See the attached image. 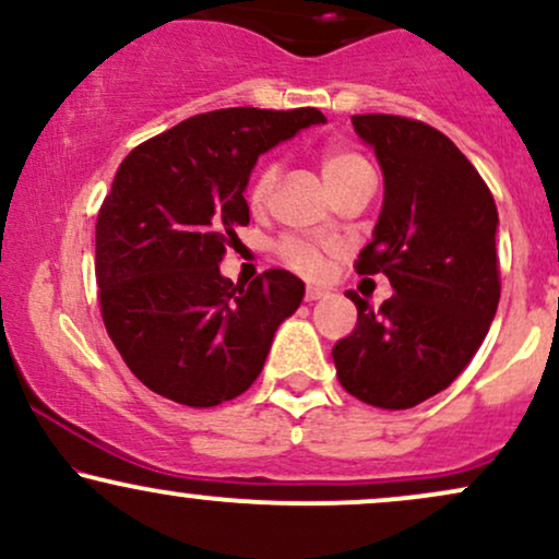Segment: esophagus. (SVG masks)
Masks as SVG:
<instances>
[{"mask_svg": "<svg viewBox=\"0 0 559 559\" xmlns=\"http://www.w3.org/2000/svg\"><path fill=\"white\" fill-rule=\"evenodd\" d=\"M325 294H329V292H325V288H323V286H307V288H305V299H307V301H316V299H323V297H325Z\"/></svg>", "mask_w": 559, "mask_h": 559, "instance_id": "1", "label": "esophagus"}]
</instances>
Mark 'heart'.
Segmentation results:
<instances>
[{"label": "heart", "mask_w": 559, "mask_h": 559, "mask_svg": "<svg viewBox=\"0 0 559 559\" xmlns=\"http://www.w3.org/2000/svg\"><path fill=\"white\" fill-rule=\"evenodd\" d=\"M368 170L370 165L365 163L357 152L346 150L342 144H331L320 152V173H323L333 197H336L346 183L355 181L360 173ZM275 181H278V168H275V163L260 165L247 189V204L252 213H262V210L271 204ZM275 254H278V260L284 262V265L307 275V278H316V275L323 273L325 267V249L316 241L301 239V236H284V239L275 243Z\"/></svg>", "instance_id": "b5f03b06"}]
</instances>
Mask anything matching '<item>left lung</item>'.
Here are the masks:
<instances>
[{"label": "left lung", "instance_id": "left-lung-1", "mask_svg": "<svg viewBox=\"0 0 559 559\" xmlns=\"http://www.w3.org/2000/svg\"><path fill=\"white\" fill-rule=\"evenodd\" d=\"M383 170L373 241L355 262L383 273L394 297L378 310L346 292L357 325L333 346L338 383L381 409H407L454 381L499 305L497 204L444 133L402 115H352Z\"/></svg>", "mask_w": 559, "mask_h": 559}]
</instances>
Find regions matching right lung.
<instances>
[{
	"instance_id": "obj_1",
	"label": "right lung",
	"mask_w": 559,
	"mask_h": 559,
	"mask_svg": "<svg viewBox=\"0 0 559 559\" xmlns=\"http://www.w3.org/2000/svg\"><path fill=\"white\" fill-rule=\"evenodd\" d=\"M325 123L316 107H228L183 120L120 163L96 215L105 329L131 373L186 407H215L254 383L275 329L301 305L294 273L249 286L221 275L262 152Z\"/></svg>"
}]
</instances>
